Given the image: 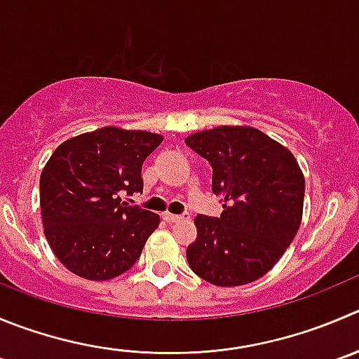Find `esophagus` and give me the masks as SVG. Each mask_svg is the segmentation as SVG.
<instances>
[{"mask_svg": "<svg viewBox=\"0 0 359 359\" xmlns=\"http://www.w3.org/2000/svg\"><path fill=\"white\" fill-rule=\"evenodd\" d=\"M162 217H163V220H165V222H183V220H189V218H190V213H183V215L163 213Z\"/></svg>", "mask_w": 359, "mask_h": 359, "instance_id": "obj_1", "label": "esophagus"}]
</instances>
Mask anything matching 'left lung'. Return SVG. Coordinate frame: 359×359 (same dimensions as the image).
I'll list each match as a JSON object with an SVG mask.
<instances>
[{"mask_svg": "<svg viewBox=\"0 0 359 359\" xmlns=\"http://www.w3.org/2000/svg\"><path fill=\"white\" fill-rule=\"evenodd\" d=\"M187 146L210 162L220 217L197 215L187 248L196 275L220 287L250 284L278 262L298 233L305 177L292 153L252 126H217Z\"/></svg>", "mask_w": 359, "mask_h": 359, "instance_id": "8db88e82", "label": "left lung"}]
</instances>
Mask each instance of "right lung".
<instances>
[{
	"label": "right lung",
	"instance_id": "add662e5",
	"mask_svg": "<svg viewBox=\"0 0 359 359\" xmlns=\"http://www.w3.org/2000/svg\"><path fill=\"white\" fill-rule=\"evenodd\" d=\"M144 130L104 126L65 141L40 176L43 233L61 264L86 280L130 269L160 217L128 206L142 192V162L162 142Z\"/></svg>",
	"mask_w": 359,
	"mask_h": 359
}]
</instances>
